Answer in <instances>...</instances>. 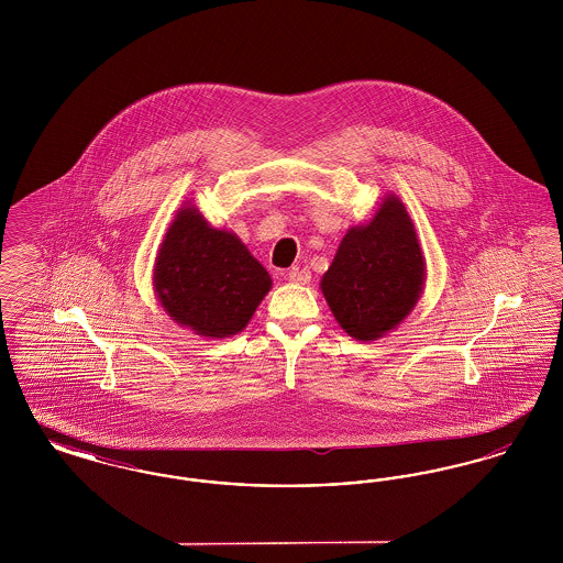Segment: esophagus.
<instances>
[{
    "label": "esophagus",
    "mask_w": 563,
    "mask_h": 563,
    "mask_svg": "<svg viewBox=\"0 0 563 563\" xmlns=\"http://www.w3.org/2000/svg\"><path fill=\"white\" fill-rule=\"evenodd\" d=\"M310 278H312V276H310V272H308V269L295 268L289 272V280L295 283V285H308V283H310Z\"/></svg>",
    "instance_id": "34e87169"
}]
</instances>
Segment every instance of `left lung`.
Masks as SVG:
<instances>
[{"mask_svg":"<svg viewBox=\"0 0 563 563\" xmlns=\"http://www.w3.org/2000/svg\"><path fill=\"white\" fill-rule=\"evenodd\" d=\"M424 285L420 239L395 194L384 196L367 223L350 228L321 278L331 314L358 342H374L397 329L416 308Z\"/></svg>","mask_w":563,"mask_h":563,"instance_id":"8db88e82","label":"left lung"}]
</instances>
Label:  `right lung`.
Returning a JSON list of instances; mask_svg holds the SVG:
<instances>
[{
	"instance_id": "right-lung-1",
	"label": "right lung",
	"mask_w": 563,
	"mask_h": 563,
	"mask_svg": "<svg viewBox=\"0 0 563 563\" xmlns=\"http://www.w3.org/2000/svg\"><path fill=\"white\" fill-rule=\"evenodd\" d=\"M269 289L268 269L246 244L184 202L154 264V294L170 321L200 338H232L253 319Z\"/></svg>"
}]
</instances>
